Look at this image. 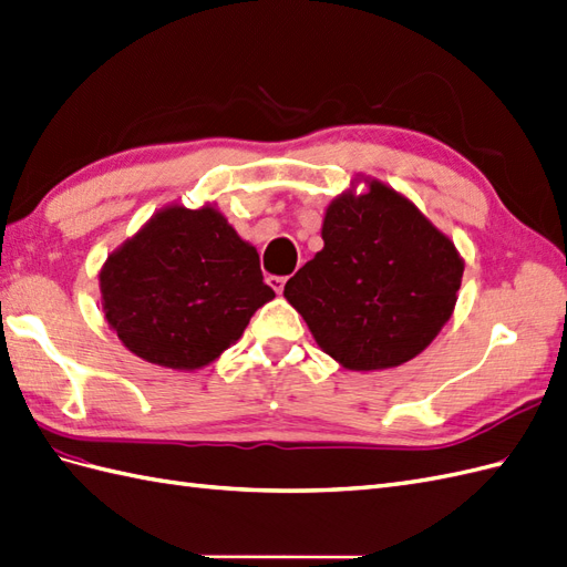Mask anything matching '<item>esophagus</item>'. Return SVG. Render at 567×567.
I'll list each match as a JSON object with an SVG mask.
<instances>
[{"label":"esophagus","mask_w":567,"mask_h":567,"mask_svg":"<svg viewBox=\"0 0 567 567\" xmlns=\"http://www.w3.org/2000/svg\"><path fill=\"white\" fill-rule=\"evenodd\" d=\"M269 286L274 288L276 293H284V286H286V276H269Z\"/></svg>","instance_id":"esophagus-1"}]
</instances>
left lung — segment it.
Wrapping results in <instances>:
<instances>
[{"instance_id": "left-lung-1", "label": "left lung", "mask_w": 567, "mask_h": 567, "mask_svg": "<svg viewBox=\"0 0 567 567\" xmlns=\"http://www.w3.org/2000/svg\"><path fill=\"white\" fill-rule=\"evenodd\" d=\"M324 247L284 296L315 341L349 370L394 368L419 355L450 320L464 261L416 206L372 179L341 195L322 224Z\"/></svg>"}]
</instances>
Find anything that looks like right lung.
<instances>
[{
  "instance_id": "1",
  "label": "right lung",
  "mask_w": 567,
  "mask_h": 567,
  "mask_svg": "<svg viewBox=\"0 0 567 567\" xmlns=\"http://www.w3.org/2000/svg\"><path fill=\"white\" fill-rule=\"evenodd\" d=\"M107 324L148 363L195 370L236 343L276 293L259 255L212 206H171L107 257Z\"/></svg>"
}]
</instances>
